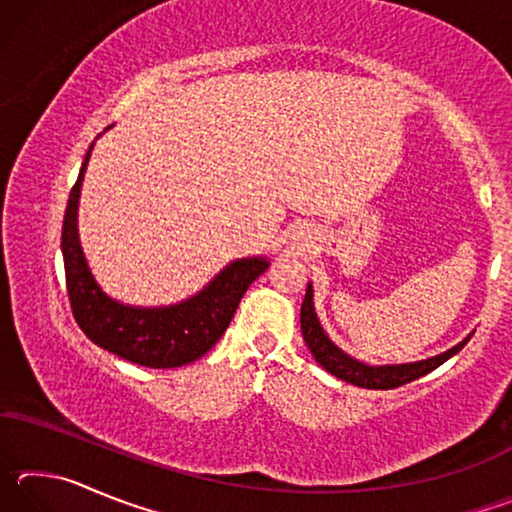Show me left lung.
Instances as JSON below:
<instances>
[{
	"label": "left lung",
	"instance_id": "1",
	"mask_svg": "<svg viewBox=\"0 0 512 512\" xmlns=\"http://www.w3.org/2000/svg\"><path fill=\"white\" fill-rule=\"evenodd\" d=\"M300 329L302 339H305L309 352L314 354V359L323 366L329 375L339 377L348 384L370 388V391H388V388H397L409 384V381L418 379L427 372L443 366L447 359H452L454 354L465 348V343L472 339V334H467L463 341H458L454 348L436 354V357L411 361V363H388V366H370L359 359L350 357L348 352H343L339 345L329 339L327 332L320 325L316 307H314V284H307L305 300L300 307Z\"/></svg>",
	"mask_w": 512,
	"mask_h": 512
}]
</instances>
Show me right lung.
I'll return each instance as SVG.
<instances>
[{
  "mask_svg": "<svg viewBox=\"0 0 512 512\" xmlns=\"http://www.w3.org/2000/svg\"><path fill=\"white\" fill-rule=\"evenodd\" d=\"M94 146V142H92ZM92 146L69 192L63 237L67 296L83 334L99 348L146 368H178L201 359L228 329L246 289L268 268L266 257H241L216 273L205 287L162 307L126 305L103 291L90 271L79 237L81 185Z\"/></svg>",
  "mask_w": 512,
  "mask_h": 512,
  "instance_id": "add662e5",
  "label": "right lung"
}]
</instances>
